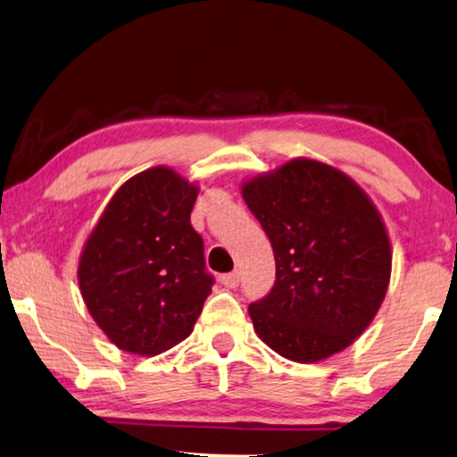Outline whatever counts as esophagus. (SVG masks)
I'll list each match as a JSON object with an SVG mask.
<instances>
[{"label":"esophagus","instance_id":"1","mask_svg":"<svg viewBox=\"0 0 457 457\" xmlns=\"http://www.w3.org/2000/svg\"><path fill=\"white\" fill-rule=\"evenodd\" d=\"M220 282H222L227 288H235L237 284H239V272L222 274V276H220Z\"/></svg>","mask_w":457,"mask_h":457}]
</instances>
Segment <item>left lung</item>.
<instances>
[{"label":"left lung","mask_w":457,"mask_h":457,"mask_svg":"<svg viewBox=\"0 0 457 457\" xmlns=\"http://www.w3.org/2000/svg\"><path fill=\"white\" fill-rule=\"evenodd\" d=\"M274 249L276 282L249 315L284 359L317 362L350 346L386 299L392 249L365 191L329 164L295 158L243 185Z\"/></svg>","instance_id":"8db88e82"}]
</instances>
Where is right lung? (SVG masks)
<instances>
[{"instance_id":"add662e5","label":"right lung","mask_w":457,"mask_h":457,"mask_svg":"<svg viewBox=\"0 0 457 457\" xmlns=\"http://www.w3.org/2000/svg\"><path fill=\"white\" fill-rule=\"evenodd\" d=\"M197 187L154 167L115 191L84 245L78 282L92 320L125 353L161 354L187 338L212 293L191 227Z\"/></svg>"}]
</instances>
